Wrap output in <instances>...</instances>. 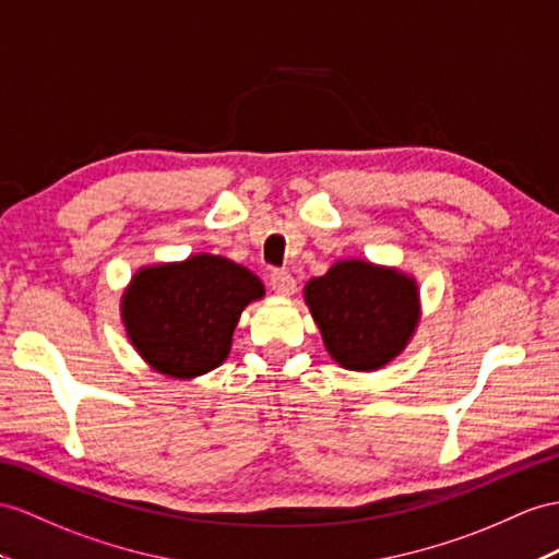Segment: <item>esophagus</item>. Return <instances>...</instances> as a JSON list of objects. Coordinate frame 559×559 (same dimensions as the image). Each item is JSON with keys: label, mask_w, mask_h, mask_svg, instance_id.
<instances>
[{"label": "esophagus", "mask_w": 559, "mask_h": 559, "mask_svg": "<svg viewBox=\"0 0 559 559\" xmlns=\"http://www.w3.org/2000/svg\"><path fill=\"white\" fill-rule=\"evenodd\" d=\"M269 285L274 288L278 295H293L295 293V278L290 271H283V269H274L269 274Z\"/></svg>", "instance_id": "34e87169"}]
</instances>
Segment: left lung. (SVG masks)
Returning <instances> with one entry per match:
<instances>
[{"label":"left lung","mask_w":559,"mask_h":559,"mask_svg":"<svg viewBox=\"0 0 559 559\" xmlns=\"http://www.w3.org/2000/svg\"><path fill=\"white\" fill-rule=\"evenodd\" d=\"M305 299L333 359L349 370H376L406 347L418 323L413 278L368 262H337L311 278Z\"/></svg>","instance_id":"1"}]
</instances>
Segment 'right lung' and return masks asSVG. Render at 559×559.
Listing matches in <instances>:
<instances>
[{"label": "right lung", "mask_w": 559, "mask_h": 559, "mask_svg": "<svg viewBox=\"0 0 559 559\" xmlns=\"http://www.w3.org/2000/svg\"><path fill=\"white\" fill-rule=\"evenodd\" d=\"M262 295L260 278L248 269L195 254L181 264L141 269L122 297V319L143 361L186 380L226 359L242 309Z\"/></svg>", "instance_id": "add662e5"}]
</instances>
